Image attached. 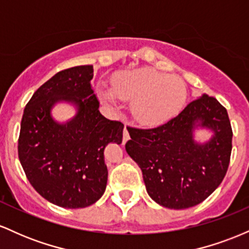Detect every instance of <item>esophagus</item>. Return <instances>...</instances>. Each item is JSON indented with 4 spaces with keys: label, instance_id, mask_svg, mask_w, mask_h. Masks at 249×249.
I'll use <instances>...</instances> for the list:
<instances>
[{
    "label": "esophagus",
    "instance_id": "34e87169",
    "mask_svg": "<svg viewBox=\"0 0 249 249\" xmlns=\"http://www.w3.org/2000/svg\"><path fill=\"white\" fill-rule=\"evenodd\" d=\"M130 139V133H128V125L125 124L124 132H123V142H126Z\"/></svg>",
    "mask_w": 249,
    "mask_h": 249
}]
</instances>
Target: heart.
<instances>
[{"instance_id": "heart-1", "label": "heart", "mask_w": 249, "mask_h": 249, "mask_svg": "<svg viewBox=\"0 0 249 249\" xmlns=\"http://www.w3.org/2000/svg\"><path fill=\"white\" fill-rule=\"evenodd\" d=\"M112 93L107 88L98 89L105 104H116V95L123 101L132 102L134 118L144 125H159L170 121L184 107L187 98L185 82L153 68L121 71L111 81Z\"/></svg>"}]
</instances>
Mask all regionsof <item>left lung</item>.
I'll list each match as a JSON object with an SVG mask.
<instances>
[{
	"mask_svg": "<svg viewBox=\"0 0 249 249\" xmlns=\"http://www.w3.org/2000/svg\"><path fill=\"white\" fill-rule=\"evenodd\" d=\"M198 124L214 132L204 145L193 139ZM125 148L142 168L147 193L161 206L193 207L224 180L232 152L233 131L227 110L214 97L191 102L178 116L153 128L128 126Z\"/></svg>",
	"mask_w": 249,
	"mask_h": 249,
	"instance_id": "left-lung-1",
	"label": "left lung"
}]
</instances>
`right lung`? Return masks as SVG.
I'll return each instance as SVG.
<instances>
[{"mask_svg":"<svg viewBox=\"0 0 249 249\" xmlns=\"http://www.w3.org/2000/svg\"><path fill=\"white\" fill-rule=\"evenodd\" d=\"M92 77V65L59 71L37 89L22 117L19 161L31 186L57 206L83 208L101 198L107 182L105 146L123 139L124 124L99 112ZM61 100L79 107L67 124L50 116L51 107Z\"/></svg>","mask_w":249,"mask_h":249,"instance_id":"add662e5","label":"right lung"}]
</instances>
